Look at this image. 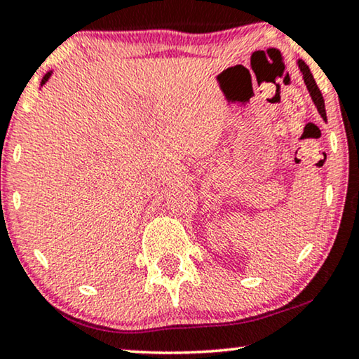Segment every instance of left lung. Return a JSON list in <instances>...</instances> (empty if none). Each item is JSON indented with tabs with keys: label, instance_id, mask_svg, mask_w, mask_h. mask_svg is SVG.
Masks as SVG:
<instances>
[{
	"label": "left lung",
	"instance_id": "obj_1",
	"mask_svg": "<svg viewBox=\"0 0 359 359\" xmlns=\"http://www.w3.org/2000/svg\"><path fill=\"white\" fill-rule=\"evenodd\" d=\"M297 67H299V69H301V73H302V79H304L306 88H307V90H309L312 102L316 104V107H317V110H319L320 117L324 118L325 122H327V114H325V102H324V97H322L320 89L317 88L316 79H314V76H312V73H311L309 67H307V65H306L304 62H302V60H297Z\"/></svg>",
	"mask_w": 359,
	"mask_h": 359
}]
</instances>
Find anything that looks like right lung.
I'll list each match as a JSON object with an SVG mask.
<instances>
[{
  "label": "right lung",
  "mask_w": 359,
  "mask_h": 359,
  "mask_svg": "<svg viewBox=\"0 0 359 359\" xmlns=\"http://www.w3.org/2000/svg\"><path fill=\"white\" fill-rule=\"evenodd\" d=\"M50 76H52V72H48L47 74H45V76L42 78V83H40V86H43L45 83H47V81H48V78H50Z\"/></svg>",
  "instance_id": "obj_1"
}]
</instances>
